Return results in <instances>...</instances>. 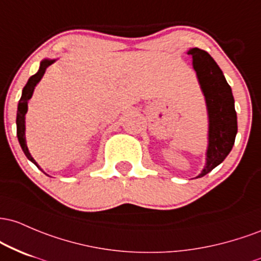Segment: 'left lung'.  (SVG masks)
Instances as JSON below:
<instances>
[{"label":"left lung","mask_w":261,"mask_h":261,"mask_svg":"<svg viewBox=\"0 0 261 261\" xmlns=\"http://www.w3.org/2000/svg\"><path fill=\"white\" fill-rule=\"evenodd\" d=\"M187 54L192 57V66L204 96L208 115L206 164L201 174L196 176L197 178L212 171L230 153L238 132V124L232 89L217 63L202 49L191 48Z\"/></svg>","instance_id":"8db88e82"}]
</instances>
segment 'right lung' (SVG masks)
Instances as JSON below:
<instances>
[{"label":"right lung","mask_w":261,"mask_h":261,"mask_svg":"<svg viewBox=\"0 0 261 261\" xmlns=\"http://www.w3.org/2000/svg\"><path fill=\"white\" fill-rule=\"evenodd\" d=\"M53 63H55V59H44L40 61L39 70L37 71V74L31 76L28 80V83L25 84L24 87H23L22 96H20V99L18 102V108H17V119H16L17 137H18V142L20 144V148H22L23 153L25 154V156H27L28 159L34 164V165H37L38 168H39V165H38L36 160L33 159V156H32L31 153H29L27 142H25V113H27V111H28V101L32 98V96H33L34 89H36L37 84L42 80L46 67H48L49 65H51Z\"/></svg>","instance_id":"1"}]
</instances>
